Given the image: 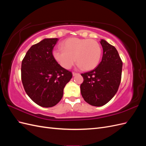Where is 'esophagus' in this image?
<instances>
[{"label":"esophagus","mask_w":146,"mask_h":146,"mask_svg":"<svg viewBox=\"0 0 146 146\" xmlns=\"http://www.w3.org/2000/svg\"><path fill=\"white\" fill-rule=\"evenodd\" d=\"M77 74H78V73H77V72H72V75H73V76H76V75H77Z\"/></svg>","instance_id":"esophagus-1"}]
</instances>
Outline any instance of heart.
<instances>
[{
	"label": "heart",
	"instance_id": "b5f03b06",
	"mask_svg": "<svg viewBox=\"0 0 146 146\" xmlns=\"http://www.w3.org/2000/svg\"><path fill=\"white\" fill-rule=\"evenodd\" d=\"M62 48H56L53 56L64 69H69L76 62L85 70H90L98 66L102 55L98 42L94 39L70 38L61 43Z\"/></svg>",
	"mask_w": 146,
	"mask_h": 146
}]
</instances>
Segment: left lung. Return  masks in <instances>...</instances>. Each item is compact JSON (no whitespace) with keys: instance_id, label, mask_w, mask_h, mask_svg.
I'll list each match as a JSON object with an SVG mask.
<instances>
[{"instance_id":"8db88e82","label":"left lung","mask_w":146,"mask_h":146,"mask_svg":"<svg viewBox=\"0 0 146 146\" xmlns=\"http://www.w3.org/2000/svg\"><path fill=\"white\" fill-rule=\"evenodd\" d=\"M103 56L94 69L82 74L83 82L81 94L88 104L100 107L107 104L116 94L120 85L122 61L116 48L101 39Z\"/></svg>"}]
</instances>
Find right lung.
<instances>
[{"instance_id": "right-lung-1", "label": "right lung", "mask_w": 146, "mask_h": 146, "mask_svg": "<svg viewBox=\"0 0 146 146\" xmlns=\"http://www.w3.org/2000/svg\"><path fill=\"white\" fill-rule=\"evenodd\" d=\"M58 38H46L31 47L21 64V79L25 91L35 103L52 107L62 99L63 90L72 72L57 63L52 50Z\"/></svg>"}]
</instances>
